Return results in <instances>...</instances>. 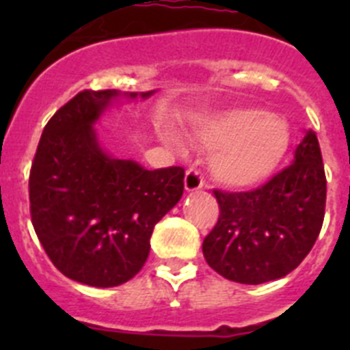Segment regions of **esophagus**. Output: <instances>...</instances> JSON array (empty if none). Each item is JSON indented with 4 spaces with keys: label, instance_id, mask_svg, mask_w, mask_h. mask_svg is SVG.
<instances>
[{
    "label": "esophagus",
    "instance_id": "1",
    "mask_svg": "<svg viewBox=\"0 0 350 350\" xmlns=\"http://www.w3.org/2000/svg\"><path fill=\"white\" fill-rule=\"evenodd\" d=\"M184 187L187 193H194V191L202 189L203 178H202V175H200V172H196V170H189V172L185 173Z\"/></svg>",
    "mask_w": 350,
    "mask_h": 350
}]
</instances>
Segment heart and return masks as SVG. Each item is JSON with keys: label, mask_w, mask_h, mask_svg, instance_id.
I'll use <instances>...</instances> for the list:
<instances>
[{"label": "heart", "mask_w": 350, "mask_h": 350, "mask_svg": "<svg viewBox=\"0 0 350 350\" xmlns=\"http://www.w3.org/2000/svg\"><path fill=\"white\" fill-rule=\"evenodd\" d=\"M193 140L212 150L208 170L213 180L231 189H249L279 168L291 144L282 117L258 107H233L203 117L193 126ZM161 142L180 150V138L161 131Z\"/></svg>", "instance_id": "1"}]
</instances>
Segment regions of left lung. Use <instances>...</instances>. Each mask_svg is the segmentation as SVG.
I'll use <instances>...</instances> for the list:
<instances>
[{
  "label": "left lung",
  "instance_id": "8db88e82",
  "mask_svg": "<svg viewBox=\"0 0 350 350\" xmlns=\"http://www.w3.org/2000/svg\"><path fill=\"white\" fill-rule=\"evenodd\" d=\"M213 194L221 215L203 240L208 267L250 286L286 277L310 252L323 226L326 177L315 133L305 131L293 165L262 187Z\"/></svg>",
  "mask_w": 350,
  "mask_h": 350
}]
</instances>
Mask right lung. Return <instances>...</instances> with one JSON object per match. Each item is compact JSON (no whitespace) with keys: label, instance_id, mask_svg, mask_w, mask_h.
<instances>
[{"label":"right lung","instance_id":"obj_1","mask_svg":"<svg viewBox=\"0 0 350 350\" xmlns=\"http://www.w3.org/2000/svg\"><path fill=\"white\" fill-rule=\"evenodd\" d=\"M156 91H83L40 138L29 173L31 221L54 267L92 287H116L145 265L154 226L180 202L184 170H145L101 145L96 126L120 101Z\"/></svg>","mask_w":350,"mask_h":350}]
</instances>
